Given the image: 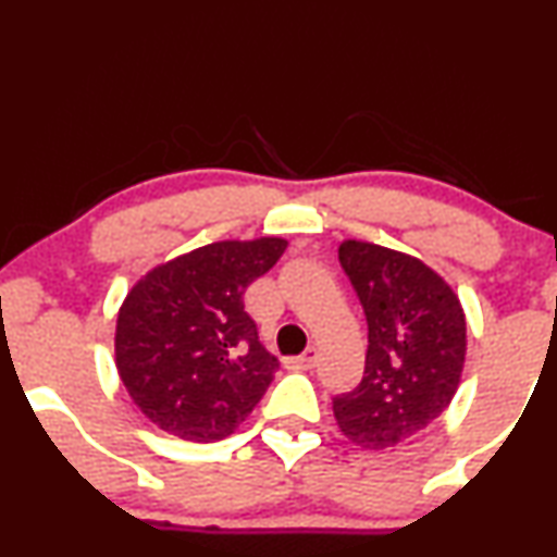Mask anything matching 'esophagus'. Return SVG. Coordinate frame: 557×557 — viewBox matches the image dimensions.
Returning a JSON list of instances; mask_svg holds the SVG:
<instances>
[{
    "label": "esophagus",
    "mask_w": 557,
    "mask_h": 557,
    "mask_svg": "<svg viewBox=\"0 0 557 557\" xmlns=\"http://www.w3.org/2000/svg\"><path fill=\"white\" fill-rule=\"evenodd\" d=\"M319 360V350L317 347H308L304 355H298V358H287L285 360V368H290V371H311L313 366H317Z\"/></svg>",
    "instance_id": "obj_1"
}]
</instances>
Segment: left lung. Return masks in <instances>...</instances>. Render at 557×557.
Returning a JSON list of instances; mask_svg holds the SVG:
<instances>
[{
  "instance_id": "obj_1",
  "label": "left lung",
  "mask_w": 557,
  "mask_h": 557,
  "mask_svg": "<svg viewBox=\"0 0 557 557\" xmlns=\"http://www.w3.org/2000/svg\"><path fill=\"white\" fill-rule=\"evenodd\" d=\"M339 264L363 304V381L332 399L352 444L397 446L451 405L467 355V319L454 287L425 261L368 240L339 244Z\"/></svg>"
}]
</instances>
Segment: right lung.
Listing matches in <instances>:
<instances>
[{"instance_id": "add662e5", "label": "right lung", "mask_w": 557, "mask_h": 557, "mask_svg": "<svg viewBox=\"0 0 557 557\" xmlns=\"http://www.w3.org/2000/svg\"><path fill=\"white\" fill-rule=\"evenodd\" d=\"M287 240H218L152 267L116 319V371L160 431L212 444L238 431L280 363L261 347L244 293Z\"/></svg>"}]
</instances>
